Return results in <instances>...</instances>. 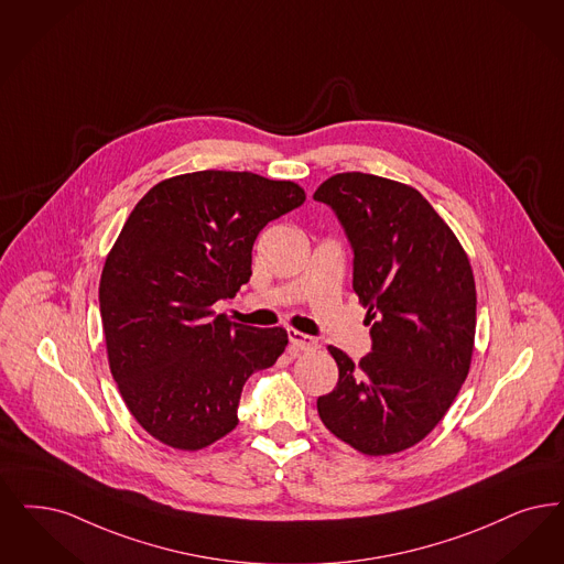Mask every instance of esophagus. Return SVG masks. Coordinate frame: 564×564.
<instances>
[{
	"label": "esophagus",
	"mask_w": 564,
	"mask_h": 564,
	"mask_svg": "<svg viewBox=\"0 0 564 564\" xmlns=\"http://www.w3.org/2000/svg\"><path fill=\"white\" fill-rule=\"evenodd\" d=\"M288 338H290V350L295 352V355L297 352L315 350L316 346H318V341L313 336H306V334H302L297 329H288Z\"/></svg>",
	"instance_id": "obj_1"
}]
</instances>
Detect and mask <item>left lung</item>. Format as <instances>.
Returning a JSON list of instances; mask_svg holds the SVG:
<instances>
[{"instance_id": "1", "label": "left lung", "mask_w": 564, "mask_h": 564, "mask_svg": "<svg viewBox=\"0 0 564 564\" xmlns=\"http://www.w3.org/2000/svg\"><path fill=\"white\" fill-rule=\"evenodd\" d=\"M315 202L338 216L352 248V290L371 323L361 361L329 346L338 386L318 417L365 455L409 449L434 429L468 376L476 288L466 251L415 188L346 172Z\"/></svg>"}]
</instances>
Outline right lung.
Listing matches in <instances>:
<instances>
[{
  "label": "right lung",
  "instance_id": "add662e5",
  "mask_svg": "<svg viewBox=\"0 0 564 564\" xmlns=\"http://www.w3.org/2000/svg\"><path fill=\"white\" fill-rule=\"evenodd\" d=\"M306 202L290 181L205 170L155 184L132 209L100 276L109 365L135 422L197 451L239 424L243 383L288 346L281 327L214 315L251 276L258 232Z\"/></svg>",
  "mask_w": 564,
  "mask_h": 564
}]
</instances>
